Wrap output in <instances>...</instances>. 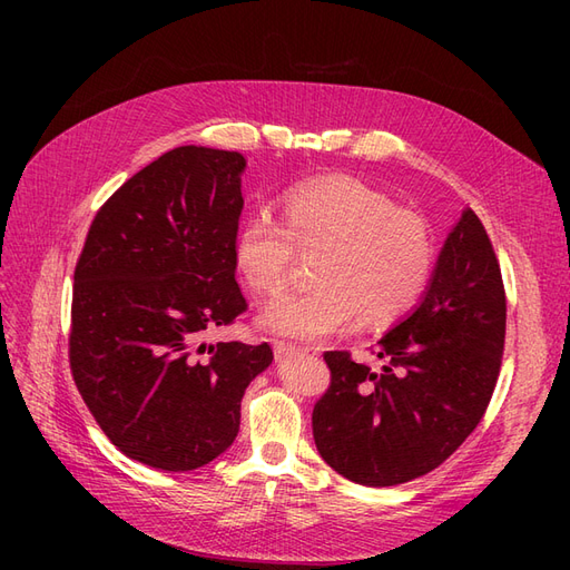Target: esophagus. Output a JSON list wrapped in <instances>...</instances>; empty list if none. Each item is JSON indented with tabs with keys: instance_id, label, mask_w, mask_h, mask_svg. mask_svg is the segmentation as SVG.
<instances>
[{
	"instance_id": "obj_1",
	"label": "esophagus",
	"mask_w": 570,
	"mask_h": 570,
	"mask_svg": "<svg viewBox=\"0 0 570 570\" xmlns=\"http://www.w3.org/2000/svg\"><path fill=\"white\" fill-rule=\"evenodd\" d=\"M273 352H275V358H287L292 354H302V352H308L306 347H299V344H292V342H285V340H275L273 342Z\"/></svg>"
}]
</instances>
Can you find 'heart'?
<instances>
[{"label": "heart", "instance_id": "b5f03b06", "mask_svg": "<svg viewBox=\"0 0 570 570\" xmlns=\"http://www.w3.org/2000/svg\"><path fill=\"white\" fill-rule=\"evenodd\" d=\"M318 256V285L266 306L262 323L292 337L316 340L361 318L383 327L421 302L435 268L428 220L356 178H323L289 189L281 220L249 216L235 237V266L262 297L289 287L297 258Z\"/></svg>", "mask_w": 570, "mask_h": 570}]
</instances>
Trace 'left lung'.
<instances>
[{
	"mask_svg": "<svg viewBox=\"0 0 570 570\" xmlns=\"http://www.w3.org/2000/svg\"><path fill=\"white\" fill-rule=\"evenodd\" d=\"M507 292L490 235L463 212L425 299L377 342L381 371L325 352L331 385L312 425L323 461L358 485L435 471L482 421L502 368Z\"/></svg>",
	"mask_w": 570,
	"mask_h": 570,
	"instance_id": "8db88e82",
	"label": "left lung"
}]
</instances>
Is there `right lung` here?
<instances>
[{
	"mask_svg": "<svg viewBox=\"0 0 570 570\" xmlns=\"http://www.w3.org/2000/svg\"><path fill=\"white\" fill-rule=\"evenodd\" d=\"M245 157L176 147L99 206L73 271L68 361L126 456L195 471L233 444L268 342H202L247 312L235 281Z\"/></svg>",
	"mask_w": 570,
	"mask_h": 570,
	"instance_id": "add662e5",
	"label": "right lung"
}]
</instances>
